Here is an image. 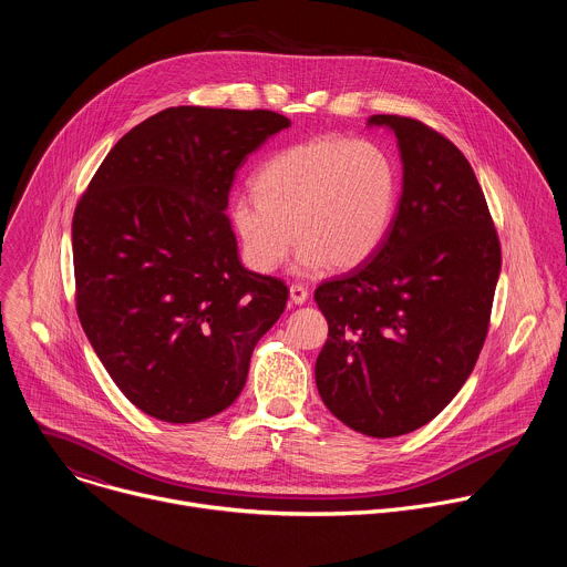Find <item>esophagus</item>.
<instances>
[{"label":"esophagus","mask_w":567,"mask_h":567,"mask_svg":"<svg viewBox=\"0 0 567 567\" xmlns=\"http://www.w3.org/2000/svg\"><path fill=\"white\" fill-rule=\"evenodd\" d=\"M307 296H309V293H307L305 287H300V285H291V287H289V298H291L293 305H302V302L307 300Z\"/></svg>","instance_id":"esophagus-1"}]
</instances>
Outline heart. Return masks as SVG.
<instances>
[{
    "instance_id": "obj_1",
    "label": "heart",
    "mask_w": 567,
    "mask_h": 567,
    "mask_svg": "<svg viewBox=\"0 0 567 567\" xmlns=\"http://www.w3.org/2000/svg\"><path fill=\"white\" fill-rule=\"evenodd\" d=\"M256 195L228 204L241 260L274 274L293 241L298 274L365 265L388 239L401 173L388 147L370 138L313 136L271 154L254 177Z\"/></svg>"
}]
</instances>
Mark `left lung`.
<instances>
[{"label": "left lung", "instance_id": "1", "mask_svg": "<svg viewBox=\"0 0 567 567\" xmlns=\"http://www.w3.org/2000/svg\"><path fill=\"white\" fill-rule=\"evenodd\" d=\"M368 125L394 132L403 188L374 258L313 291L330 326L316 385L346 426L396 437L437 417L468 379L503 258L487 199L446 136L394 114Z\"/></svg>", "mask_w": 567, "mask_h": 567}]
</instances>
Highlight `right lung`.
<instances>
[{
	"instance_id": "right-lung-1",
	"label": "right lung",
	"mask_w": 567,
	"mask_h": 567,
	"mask_svg": "<svg viewBox=\"0 0 567 567\" xmlns=\"http://www.w3.org/2000/svg\"><path fill=\"white\" fill-rule=\"evenodd\" d=\"M289 125L269 110L168 107L110 150L75 206L80 326L150 417L228 409L285 311L287 285L241 267L226 206L235 171Z\"/></svg>"
}]
</instances>
